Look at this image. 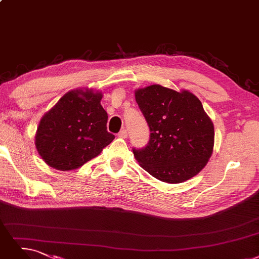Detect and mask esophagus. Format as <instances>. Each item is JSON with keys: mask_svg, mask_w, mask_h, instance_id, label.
Instances as JSON below:
<instances>
[{"mask_svg": "<svg viewBox=\"0 0 259 259\" xmlns=\"http://www.w3.org/2000/svg\"><path fill=\"white\" fill-rule=\"evenodd\" d=\"M118 137H119V138H122V139L127 138V131H126V130L120 131V133L118 134Z\"/></svg>", "mask_w": 259, "mask_h": 259, "instance_id": "34e87169", "label": "esophagus"}]
</instances>
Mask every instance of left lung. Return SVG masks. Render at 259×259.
I'll return each instance as SVG.
<instances>
[{"instance_id": "left-lung-1", "label": "left lung", "mask_w": 259, "mask_h": 259, "mask_svg": "<svg viewBox=\"0 0 259 259\" xmlns=\"http://www.w3.org/2000/svg\"><path fill=\"white\" fill-rule=\"evenodd\" d=\"M135 99L151 132L146 148L133 149L139 164L170 184L195 177L207 164L214 143L213 124L201 101L188 90L161 85L135 90Z\"/></svg>"}]
</instances>
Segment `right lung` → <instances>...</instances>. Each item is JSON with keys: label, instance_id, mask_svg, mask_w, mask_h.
Here are the masks:
<instances>
[{"label": "right lung", "instance_id": "add662e5", "mask_svg": "<svg viewBox=\"0 0 259 259\" xmlns=\"http://www.w3.org/2000/svg\"><path fill=\"white\" fill-rule=\"evenodd\" d=\"M102 98V92L88 88L70 90L42 116L35 146L48 165L59 171L77 169L115 139L107 132Z\"/></svg>", "mask_w": 259, "mask_h": 259}]
</instances>
